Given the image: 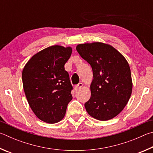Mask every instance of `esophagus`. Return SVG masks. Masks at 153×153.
Wrapping results in <instances>:
<instances>
[{"label":"esophagus","mask_w":153,"mask_h":153,"mask_svg":"<svg viewBox=\"0 0 153 153\" xmlns=\"http://www.w3.org/2000/svg\"><path fill=\"white\" fill-rule=\"evenodd\" d=\"M83 86V85H82V83H79L78 85H75L74 86V89L76 90V91H78L79 89H81V88Z\"/></svg>","instance_id":"esophagus-1"}]
</instances>
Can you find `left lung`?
<instances>
[{
  "mask_svg": "<svg viewBox=\"0 0 153 153\" xmlns=\"http://www.w3.org/2000/svg\"><path fill=\"white\" fill-rule=\"evenodd\" d=\"M76 49L91 66V95L85 103L91 116L101 121L117 116L126 105L132 91L130 68L122 53L101 42L79 44Z\"/></svg>",
  "mask_w": 153,
  "mask_h": 153,
  "instance_id": "obj_1",
  "label": "left lung"
}]
</instances>
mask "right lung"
<instances>
[{"label": "right lung", "mask_w": 153, "mask_h": 153, "mask_svg": "<svg viewBox=\"0 0 153 153\" xmlns=\"http://www.w3.org/2000/svg\"><path fill=\"white\" fill-rule=\"evenodd\" d=\"M71 47L52 45L31 57L22 72L23 89L35 115L49 124L60 122L72 100V86L64 64Z\"/></svg>", "instance_id": "obj_1"}]
</instances>
